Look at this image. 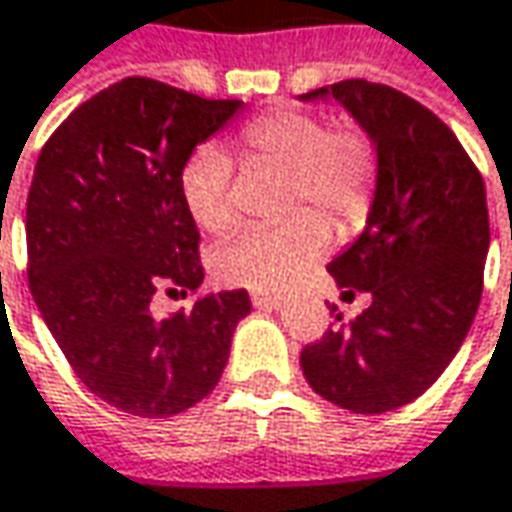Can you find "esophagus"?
Masks as SVG:
<instances>
[{"instance_id": "34e87169", "label": "esophagus", "mask_w": 512, "mask_h": 512, "mask_svg": "<svg viewBox=\"0 0 512 512\" xmlns=\"http://www.w3.org/2000/svg\"><path fill=\"white\" fill-rule=\"evenodd\" d=\"M252 304L260 310H272L281 304V295L278 292H252Z\"/></svg>"}]
</instances>
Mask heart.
I'll use <instances>...</instances> for the list:
<instances>
[{
    "label": "heart",
    "instance_id": "b5f03b06",
    "mask_svg": "<svg viewBox=\"0 0 512 512\" xmlns=\"http://www.w3.org/2000/svg\"><path fill=\"white\" fill-rule=\"evenodd\" d=\"M237 150L246 162L286 170L284 211L292 217L234 231L214 252V272L234 286L284 289L330 249V228L314 210L342 231L365 220L376 188L374 141L350 121L327 127L316 112L275 109L240 127ZM231 182L234 165L217 144H199L179 167V199L202 231L220 234L234 223Z\"/></svg>",
    "mask_w": 512,
    "mask_h": 512
}]
</instances>
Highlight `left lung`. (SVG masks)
I'll return each instance as SVG.
<instances>
[{
  "instance_id": "left-lung-1",
  "label": "left lung",
  "mask_w": 512,
  "mask_h": 512,
  "mask_svg": "<svg viewBox=\"0 0 512 512\" xmlns=\"http://www.w3.org/2000/svg\"><path fill=\"white\" fill-rule=\"evenodd\" d=\"M301 98L339 101L376 144L368 226L327 263L342 295L371 292V307L304 347L301 371L333 406L394 411L446 371L472 327L490 246L484 179L432 109L385 83L350 77Z\"/></svg>"
}]
</instances>
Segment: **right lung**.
I'll list each match as a JSON object with an SVG mask.
<instances>
[{"mask_svg": "<svg viewBox=\"0 0 512 512\" xmlns=\"http://www.w3.org/2000/svg\"><path fill=\"white\" fill-rule=\"evenodd\" d=\"M243 101H208L153 77H124L51 133L34 167L28 284L77 379L133 417H173L214 391L246 289L156 318V292L202 284L199 231L179 167Z\"/></svg>", "mask_w": 512, "mask_h": 512, "instance_id": "add662e5", "label": "right lung"}]
</instances>
